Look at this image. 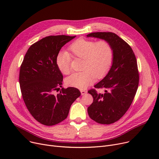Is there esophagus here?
Listing matches in <instances>:
<instances>
[{"instance_id": "34e87169", "label": "esophagus", "mask_w": 159, "mask_h": 159, "mask_svg": "<svg viewBox=\"0 0 159 159\" xmlns=\"http://www.w3.org/2000/svg\"><path fill=\"white\" fill-rule=\"evenodd\" d=\"M80 93H81L82 95H85L87 93V91L84 90V89H82V90H80Z\"/></svg>"}]
</instances>
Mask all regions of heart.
I'll return each instance as SVG.
<instances>
[{
	"label": "heart",
	"mask_w": 159,
	"mask_h": 159,
	"mask_svg": "<svg viewBox=\"0 0 159 159\" xmlns=\"http://www.w3.org/2000/svg\"><path fill=\"white\" fill-rule=\"evenodd\" d=\"M68 49L73 58L82 59V71L74 73L65 80L70 87L85 89L92 84L95 78H101L108 72L113 64L114 52L110 42L106 40L95 41L79 39L74 41ZM70 55L64 52L58 53L55 62L62 74L70 72Z\"/></svg>",
	"instance_id": "heart-1"
}]
</instances>
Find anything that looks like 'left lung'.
<instances>
[{"instance_id": "8db88e82", "label": "left lung", "mask_w": 159, "mask_h": 159, "mask_svg": "<svg viewBox=\"0 0 159 159\" xmlns=\"http://www.w3.org/2000/svg\"><path fill=\"white\" fill-rule=\"evenodd\" d=\"M106 40L113 48L114 57L106 76L88 92L93 102L88 107L89 117L97 123L110 124L119 120L129 108L137 93L139 73L136 57L131 46L112 32H94L87 35ZM96 89H104L103 94Z\"/></svg>"}]
</instances>
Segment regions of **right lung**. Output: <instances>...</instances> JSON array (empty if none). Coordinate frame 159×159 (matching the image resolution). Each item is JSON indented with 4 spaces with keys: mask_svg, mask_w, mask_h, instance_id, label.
Returning <instances> with one entry per match:
<instances>
[{
    "mask_svg": "<svg viewBox=\"0 0 159 159\" xmlns=\"http://www.w3.org/2000/svg\"><path fill=\"white\" fill-rule=\"evenodd\" d=\"M76 36L51 35L33 44L20 66L19 84L24 102L30 114L45 126H53L65 120L80 91L62 87L63 76L55 59L62 47Z\"/></svg>",
    "mask_w": 159,
    "mask_h": 159,
    "instance_id": "right-lung-1",
    "label": "right lung"
}]
</instances>
